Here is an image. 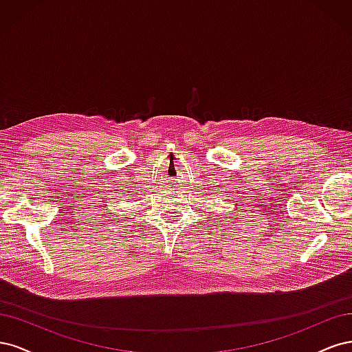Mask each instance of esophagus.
I'll use <instances>...</instances> for the list:
<instances>
[{
    "instance_id": "obj_1",
    "label": "esophagus",
    "mask_w": 352,
    "mask_h": 352,
    "mask_svg": "<svg viewBox=\"0 0 352 352\" xmlns=\"http://www.w3.org/2000/svg\"><path fill=\"white\" fill-rule=\"evenodd\" d=\"M170 188H177L179 186V179L177 177H172L170 179Z\"/></svg>"
}]
</instances>
